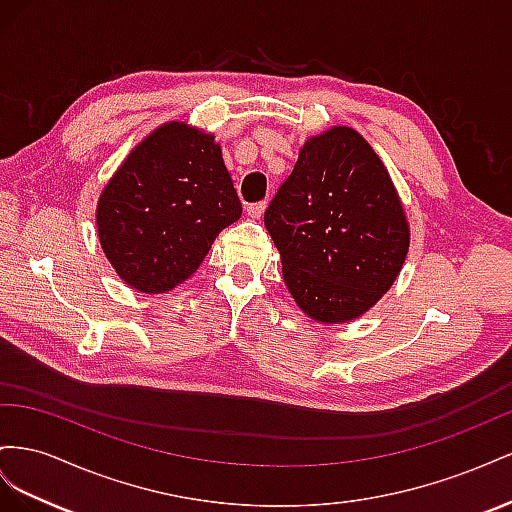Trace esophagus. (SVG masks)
Listing matches in <instances>:
<instances>
[{
    "instance_id": "esophagus-1",
    "label": "esophagus",
    "mask_w": 512,
    "mask_h": 512,
    "mask_svg": "<svg viewBox=\"0 0 512 512\" xmlns=\"http://www.w3.org/2000/svg\"><path fill=\"white\" fill-rule=\"evenodd\" d=\"M266 208H268V201H257V203H248L246 212H248V216H253V218H261V214L266 212Z\"/></svg>"
}]
</instances>
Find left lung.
<instances>
[{
    "label": "left lung",
    "instance_id": "obj_1",
    "mask_svg": "<svg viewBox=\"0 0 512 512\" xmlns=\"http://www.w3.org/2000/svg\"><path fill=\"white\" fill-rule=\"evenodd\" d=\"M264 221L291 296L326 324L369 311L397 279L410 248L384 163L347 126L304 143Z\"/></svg>",
    "mask_w": 512,
    "mask_h": 512
}]
</instances>
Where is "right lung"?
I'll use <instances>...</instances> for the list:
<instances>
[{
  "label": "right lung",
  "mask_w": 512,
  "mask_h": 512,
  "mask_svg": "<svg viewBox=\"0 0 512 512\" xmlns=\"http://www.w3.org/2000/svg\"><path fill=\"white\" fill-rule=\"evenodd\" d=\"M240 214L214 137L171 122L128 154L100 195L96 223L115 272L145 294H165Z\"/></svg>",
  "instance_id": "1"
}]
</instances>
